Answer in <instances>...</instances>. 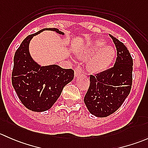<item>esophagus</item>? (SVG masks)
<instances>
[{
    "instance_id": "1",
    "label": "esophagus",
    "mask_w": 148,
    "mask_h": 148,
    "mask_svg": "<svg viewBox=\"0 0 148 148\" xmlns=\"http://www.w3.org/2000/svg\"><path fill=\"white\" fill-rule=\"evenodd\" d=\"M82 72V67L77 66V68L75 69V70H74V76H75L76 78H77V77H79V76L81 75Z\"/></svg>"
}]
</instances>
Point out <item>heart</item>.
Segmentation results:
<instances>
[{
	"label": "heart",
	"mask_w": 148,
	"mask_h": 148,
	"mask_svg": "<svg viewBox=\"0 0 148 148\" xmlns=\"http://www.w3.org/2000/svg\"><path fill=\"white\" fill-rule=\"evenodd\" d=\"M104 45L105 41L98 40L95 41L89 51L82 56L83 58L87 59L94 55L89 63V69L92 72L99 73L104 71L114 60L115 56V49L112 46H104Z\"/></svg>",
	"instance_id": "heart-1"
}]
</instances>
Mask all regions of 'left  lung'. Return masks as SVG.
I'll return each mask as SVG.
<instances>
[{"mask_svg":"<svg viewBox=\"0 0 148 148\" xmlns=\"http://www.w3.org/2000/svg\"><path fill=\"white\" fill-rule=\"evenodd\" d=\"M117 49L114 66L90 75V84L84 102L89 112L97 117H106L117 111L130 92L133 61L127 47L110 35Z\"/></svg>","mask_w":148,"mask_h":148,"instance_id":"8db88e82","label":"left lung"}]
</instances>
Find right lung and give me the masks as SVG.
I'll return each instance as SVG.
<instances>
[{
    "label": "right lung",
    "mask_w": 148,
    "mask_h": 148,
    "mask_svg": "<svg viewBox=\"0 0 148 148\" xmlns=\"http://www.w3.org/2000/svg\"><path fill=\"white\" fill-rule=\"evenodd\" d=\"M44 31H55L64 35L56 28H46L28 36L16 50L13 58L12 85L22 104L34 112L49 110L62 94L63 88L74 77L71 69H66L56 64L43 66L31 57L29 44L33 37Z\"/></svg>",
    "instance_id": "obj_1"
}]
</instances>
